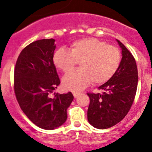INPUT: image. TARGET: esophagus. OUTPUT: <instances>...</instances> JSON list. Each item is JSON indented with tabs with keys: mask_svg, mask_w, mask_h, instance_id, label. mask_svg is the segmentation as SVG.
<instances>
[{
	"mask_svg": "<svg viewBox=\"0 0 152 152\" xmlns=\"http://www.w3.org/2000/svg\"><path fill=\"white\" fill-rule=\"evenodd\" d=\"M73 96H74L75 98H76V97H77L78 96H79V94H80V93H79V92H73Z\"/></svg>",
	"mask_w": 152,
	"mask_h": 152,
	"instance_id": "1",
	"label": "esophagus"
}]
</instances>
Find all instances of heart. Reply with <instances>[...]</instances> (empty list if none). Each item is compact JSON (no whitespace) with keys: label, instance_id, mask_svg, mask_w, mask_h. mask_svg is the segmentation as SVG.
I'll return each instance as SVG.
<instances>
[{"label":"heart","instance_id":"heart-1","mask_svg":"<svg viewBox=\"0 0 152 152\" xmlns=\"http://www.w3.org/2000/svg\"><path fill=\"white\" fill-rule=\"evenodd\" d=\"M121 52L115 46L97 38H83L72 42L70 49L61 48L53 55V63L64 73L71 71L78 61L80 69L64 76L62 84L68 91L78 92L92 82L100 85L110 80L121 64Z\"/></svg>","mask_w":152,"mask_h":152}]
</instances>
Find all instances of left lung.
<instances>
[{"label":"left lung","instance_id":"8db88e82","mask_svg":"<svg viewBox=\"0 0 152 152\" xmlns=\"http://www.w3.org/2000/svg\"><path fill=\"white\" fill-rule=\"evenodd\" d=\"M116 41L121 49V64L115 74L100 86L103 94L88 93L90 104L88 109V121L93 127L106 129L122 120L130 110L138 83L136 61L124 44Z\"/></svg>","mask_w":152,"mask_h":152}]
</instances>
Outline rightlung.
Listing matches in <instances>:
<instances>
[{
    "mask_svg": "<svg viewBox=\"0 0 152 152\" xmlns=\"http://www.w3.org/2000/svg\"><path fill=\"white\" fill-rule=\"evenodd\" d=\"M54 39L34 41L21 52L14 70V91L21 109L34 124L45 130L59 127L67 118L71 92L49 97L60 85L53 63Z\"/></svg>",
    "mask_w": 152,
    "mask_h": 152,
    "instance_id": "obj_1",
    "label": "right lung"
}]
</instances>
